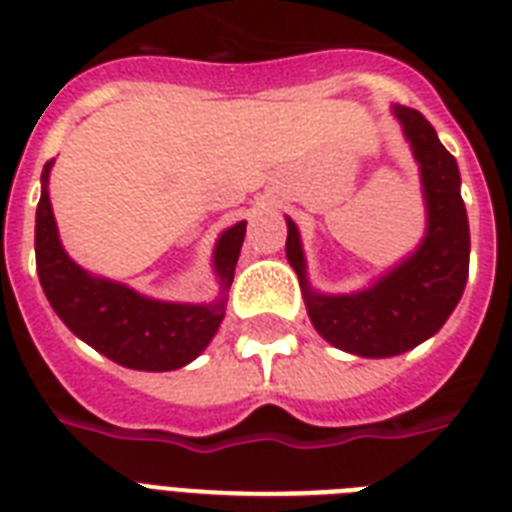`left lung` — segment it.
<instances>
[{
	"mask_svg": "<svg viewBox=\"0 0 512 512\" xmlns=\"http://www.w3.org/2000/svg\"><path fill=\"white\" fill-rule=\"evenodd\" d=\"M396 116L420 162L428 204V236L409 260L358 295H319L308 287L300 236L287 220V257L303 287L313 327L335 348L385 358L420 345L444 327L468 281L470 231L460 196V170L441 146L433 124L417 108L396 106Z\"/></svg>",
	"mask_w": 512,
	"mask_h": 512,
	"instance_id": "8db88e82",
	"label": "left lung"
}]
</instances>
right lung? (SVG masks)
Masks as SVG:
<instances>
[{"instance_id":"add662e5","label":"right lung","mask_w":512,"mask_h":512,"mask_svg":"<svg viewBox=\"0 0 512 512\" xmlns=\"http://www.w3.org/2000/svg\"><path fill=\"white\" fill-rule=\"evenodd\" d=\"M42 170V199L36 207V271L50 305L63 324L87 345L130 369L170 372L199 356L215 337L225 316V297L212 305H175L148 300L124 284L92 279L63 252L52 217L47 177ZM247 223H236L220 236L215 271L223 289L231 287Z\"/></svg>"}]
</instances>
